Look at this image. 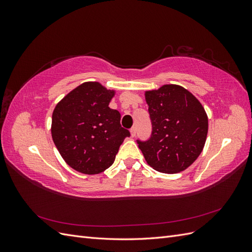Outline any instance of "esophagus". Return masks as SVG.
<instances>
[{
    "instance_id": "1",
    "label": "esophagus",
    "mask_w": 252,
    "mask_h": 252,
    "mask_svg": "<svg viewBox=\"0 0 252 252\" xmlns=\"http://www.w3.org/2000/svg\"><path fill=\"white\" fill-rule=\"evenodd\" d=\"M130 133H131V136L133 138V136H135L136 134V128L133 126L131 129H130Z\"/></svg>"
}]
</instances>
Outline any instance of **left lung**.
<instances>
[{"mask_svg":"<svg viewBox=\"0 0 252 252\" xmlns=\"http://www.w3.org/2000/svg\"><path fill=\"white\" fill-rule=\"evenodd\" d=\"M146 102L151 134L136 140L145 159L159 172L185 170L200 156L207 136L208 119L202 104L178 85L147 91Z\"/></svg>","mask_w":252,"mask_h":252,"instance_id":"left-lung-1","label":"left lung"}]
</instances>
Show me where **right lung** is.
Instances as JSON below:
<instances>
[{"mask_svg":"<svg viewBox=\"0 0 252 252\" xmlns=\"http://www.w3.org/2000/svg\"><path fill=\"white\" fill-rule=\"evenodd\" d=\"M114 93L100 83L73 89L52 113L53 143L71 168L85 174L103 172L113 164L130 132L121 126V113L108 107Z\"/></svg>","mask_w":252,"mask_h":252,"instance_id":"add662e5","label":"right lung"}]
</instances>
